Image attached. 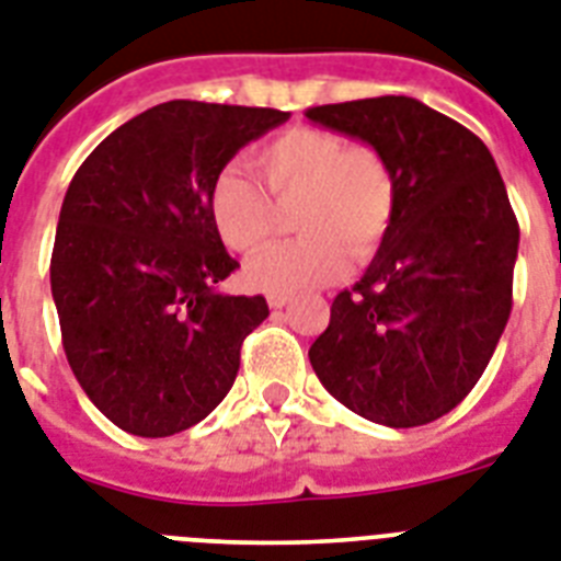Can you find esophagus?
Returning a JSON list of instances; mask_svg holds the SVG:
<instances>
[{
  "instance_id": "1",
  "label": "esophagus",
  "mask_w": 561,
  "mask_h": 561,
  "mask_svg": "<svg viewBox=\"0 0 561 561\" xmlns=\"http://www.w3.org/2000/svg\"><path fill=\"white\" fill-rule=\"evenodd\" d=\"M286 304H289V298H286V295H270V307L272 309H284Z\"/></svg>"
}]
</instances>
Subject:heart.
Instances as JSON below:
<instances>
[{"label": "heart", "mask_w": 561, "mask_h": 561, "mask_svg": "<svg viewBox=\"0 0 561 561\" xmlns=\"http://www.w3.org/2000/svg\"><path fill=\"white\" fill-rule=\"evenodd\" d=\"M263 188L240 169L211 186V220L234 252L261 249L277 229V208L298 203L291 226L300 238L277 243L247 266L249 284L270 295L327 286L344 275L346 254L364 261L381 247L398 208V178L375 146H353L344 134L298 125L254 154Z\"/></svg>", "instance_id": "b5f03b06"}]
</instances>
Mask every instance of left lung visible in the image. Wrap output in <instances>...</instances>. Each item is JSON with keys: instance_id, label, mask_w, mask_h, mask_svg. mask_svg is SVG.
<instances>
[{"instance_id": "obj_1", "label": "left lung", "mask_w": 561, "mask_h": 561, "mask_svg": "<svg viewBox=\"0 0 561 561\" xmlns=\"http://www.w3.org/2000/svg\"><path fill=\"white\" fill-rule=\"evenodd\" d=\"M312 123L375 146L398 208L353 291L309 346L314 375L383 427H421L465 401L513 307L519 224L488 146L413 96L309 108Z\"/></svg>"}]
</instances>
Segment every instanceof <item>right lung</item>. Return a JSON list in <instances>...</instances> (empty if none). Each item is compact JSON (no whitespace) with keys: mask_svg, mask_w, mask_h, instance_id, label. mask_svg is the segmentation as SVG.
<instances>
[{"mask_svg":"<svg viewBox=\"0 0 561 561\" xmlns=\"http://www.w3.org/2000/svg\"><path fill=\"white\" fill-rule=\"evenodd\" d=\"M289 114L171 100L111 131L59 211L50 295L77 381L119 430L163 438L206 419L238 378L263 295H226L240 263L211 220V186Z\"/></svg>","mask_w":561,"mask_h":561,"instance_id":"add662e5","label":"right lung"}]
</instances>
